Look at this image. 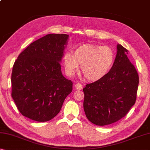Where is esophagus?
Masks as SVG:
<instances>
[{"label": "esophagus", "mask_w": 150, "mask_h": 150, "mask_svg": "<svg viewBox=\"0 0 150 150\" xmlns=\"http://www.w3.org/2000/svg\"><path fill=\"white\" fill-rule=\"evenodd\" d=\"M75 87L76 89L81 90V89H82V88H83V85H81V83H77V84H75Z\"/></svg>", "instance_id": "34e87169"}]
</instances>
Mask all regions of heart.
I'll return each instance as SVG.
<instances>
[{
	"label": "heart",
	"instance_id": "1",
	"mask_svg": "<svg viewBox=\"0 0 150 150\" xmlns=\"http://www.w3.org/2000/svg\"><path fill=\"white\" fill-rule=\"evenodd\" d=\"M115 59L114 50L106 45L83 44L73 54L66 52L63 56L65 72L73 76L81 65V71L87 79L95 81L103 78L110 70Z\"/></svg>",
	"mask_w": 150,
	"mask_h": 150
}]
</instances>
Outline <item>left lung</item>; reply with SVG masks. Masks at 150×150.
<instances>
[{
    "label": "left lung",
    "mask_w": 150,
    "mask_h": 150,
    "mask_svg": "<svg viewBox=\"0 0 150 150\" xmlns=\"http://www.w3.org/2000/svg\"><path fill=\"white\" fill-rule=\"evenodd\" d=\"M127 54L128 50L118 44L115 62L109 72L83 88V108L88 120L94 124L115 123L125 116L135 104L139 77Z\"/></svg>",
    "instance_id": "1"
}]
</instances>
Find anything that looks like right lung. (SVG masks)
I'll use <instances>...</instances> for the list:
<instances>
[{
    "label": "right lung",
    "mask_w": 150,
    "mask_h": 150,
    "mask_svg": "<svg viewBox=\"0 0 150 150\" xmlns=\"http://www.w3.org/2000/svg\"><path fill=\"white\" fill-rule=\"evenodd\" d=\"M69 35L50 34L30 44L15 61L12 97L20 112L31 120L47 122L59 112L73 90L60 62Z\"/></svg>",
    "instance_id": "add662e5"
}]
</instances>
